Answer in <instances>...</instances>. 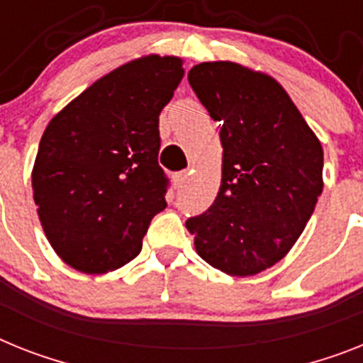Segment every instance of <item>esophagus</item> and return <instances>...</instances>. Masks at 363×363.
Masks as SVG:
<instances>
[{
    "label": "esophagus",
    "instance_id": "obj_1",
    "mask_svg": "<svg viewBox=\"0 0 363 363\" xmlns=\"http://www.w3.org/2000/svg\"><path fill=\"white\" fill-rule=\"evenodd\" d=\"M188 175H190V173H188V172H179V173H175V175H173V181H175V186H177V188H182V186H184V184H186V181H188Z\"/></svg>",
    "mask_w": 363,
    "mask_h": 363
}]
</instances>
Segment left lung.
Masks as SVG:
<instances>
[{"label":"left lung","mask_w":363,"mask_h":363,"mask_svg":"<svg viewBox=\"0 0 363 363\" xmlns=\"http://www.w3.org/2000/svg\"><path fill=\"white\" fill-rule=\"evenodd\" d=\"M188 81L219 121L218 197L186 227L199 257L236 277L257 275L301 236L323 191V149L275 79L236 62H201Z\"/></svg>","instance_id":"left-lung-1"}]
</instances>
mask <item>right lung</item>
<instances>
[{
    "label": "right lung",
    "mask_w": 363,
    "mask_h": 363,
    "mask_svg": "<svg viewBox=\"0 0 363 363\" xmlns=\"http://www.w3.org/2000/svg\"><path fill=\"white\" fill-rule=\"evenodd\" d=\"M184 77L182 60L149 55L86 88L45 127L33 194L51 247L83 273H106L142 251L166 208L158 116Z\"/></svg>",
    "instance_id": "add662e5"
}]
</instances>
